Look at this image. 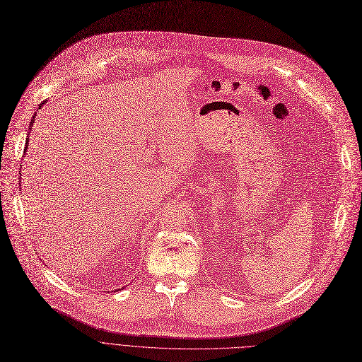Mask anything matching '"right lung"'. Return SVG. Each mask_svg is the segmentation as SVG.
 <instances>
[{"instance_id": "add662e5", "label": "right lung", "mask_w": 362, "mask_h": 362, "mask_svg": "<svg viewBox=\"0 0 362 362\" xmlns=\"http://www.w3.org/2000/svg\"><path fill=\"white\" fill-rule=\"evenodd\" d=\"M42 106H44V105H42V103H40V105H39V110H40V108H42ZM35 117H36V114H35V115H33V118H32V121H30V124H29V125H30V127H29V130H32V125H33V121H35ZM28 144H29V143H28V141H26V146H28Z\"/></svg>"}]
</instances>
